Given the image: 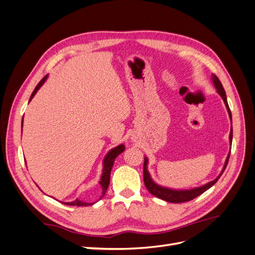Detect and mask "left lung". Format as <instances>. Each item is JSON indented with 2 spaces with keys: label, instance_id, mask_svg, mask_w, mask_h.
<instances>
[{
  "label": "left lung",
  "instance_id": "8db88e82",
  "mask_svg": "<svg viewBox=\"0 0 255 255\" xmlns=\"http://www.w3.org/2000/svg\"><path fill=\"white\" fill-rule=\"evenodd\" d=\"M212 81L214 83V86L216 87V89H217V92L220 95V97L223 100V102H225V104H226V107H227L229 116H230V119H231V123H232V115H231L230 107H229V104H228V101H227L226 91L222 87V84L215 74H212ZM232 138H233V128H232V126H231V132H230V142L231 143H232ZM230 154H231V151L229 152V155L227 156L226 163H225V166H223V168H222L221 173L217 177H216L214 181L206 183L205 185H203V186L195 187V188H191V189H185V190L172 189V188H167V187L159 186L158 184H156L155 182L152 180V177H151V175L148 171V158L144 157V163H143V182H144V185H145L146 189L149 190L150 194H152L153 196H155V197H157L161 200H165V201H167V202L182 203V202L190 201V200L195 199L198 196L203 194V192L206 191L207 189H210L213 186V185L219 180V177L221 176L223 171H225V169L227 168Z\"/></svg>",
  "mask_w": 255,
  "mask_h": 255
}]
</instances>
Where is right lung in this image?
Returning a JSON list of instances; mask_svg holds the SVG:
<instances>
[{"label": "right lung", "mask_w": 255, "mask_h": 255, "mask_svg": "<svg viewBox=\"0 0 255 255\" xmlns=\"http://www.w3.org/2000/svg\"><path fill=\"white\" fill-rule=\"evenodd\" d=\"M47 79H48V75H45L44 78L39 83H38L36 88L33 91L32 96H30V98H29V102H30V100H32L34 98V96L36 95V92L38 91V89H39L42 86L43 83L45 82V80H47ZM22 123H23V120H22ZM125 149H126L125 145L119 144L118 146H116V148L112 149L109 153L106 154V156L104 157V160H103V171H102V175H101V180H100V182H99L100 185H101V187H102V194H101V197H100V199H102L104 197L107 188H109L111 171H112V168L114 166V161H115L116 157L119 155V154H121L123 151H125ZM65 204L72 205V206H74V205H76V206H88V205H92V204H95V203L94 202H92V203L84 202V201H81V200H79V199H76V200H74L73 202H67Z\"/></svg>", "instance_id": "add662e5"}]
</instances>
